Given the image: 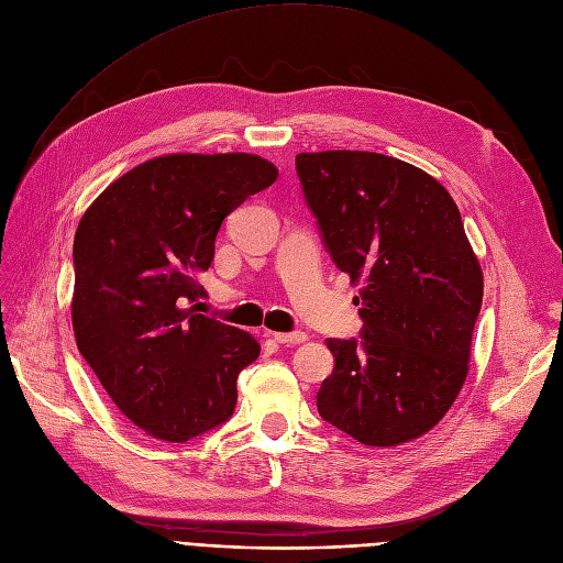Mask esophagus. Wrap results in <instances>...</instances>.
I'll list each match as a JSON object with an SVG mask.
<instances>
[{"label": "esophagus", "instance_id": "1", "mask_svg": "<svg viewBox=\"0 0 563 563\" xmlns=\"http://www.w3.org/2000/svg\"><path fill=\"white\" fill-rule=\"evenodd\" d=\"M274 339L283 345H299L306 341V334L303 331H289V334H274Z\"/></svg>", "mask_w": 563, "mask_h": 563}]
</instances>
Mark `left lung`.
Here are the masks:
<instances>
[{
  "instance_id": "left-lung-1",
  "label": "left lung",
  "mask_w": 563,
  "mask_h": 563,
  "mask_svg": "<svg viewBox=\"0 0 563 563\" xmlns=\"http://www.w3.org/2000/svg\"><path fill=\"white\" fill-rule=\"evenodd\" d=\"M297 174L331 260L360 283L362 339H329L322 420L391 448L427 433L460 394L483 271L445 187L364 151L299 153Z\"/></svg>"
}]
</instances>
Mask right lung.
<instances>
[{
	"label": "right lung",
	"instance_id": "right-lung-1",
	"mask_svg": "<svg viewBox=\"0 0 563 563\" xmlns=\"http://www.w3.org/2000/svg\"><path fill=\"white\" fill-rule=\"evenodd\" d=\"M278 169L247 153L164 155L134 166L80 218L71 322L80 355L124 418L185 443L236 408L239 373L260 343L197 313V276L222 220Z\"/></svg>",
	"mask_w": 563,
	"mask_h": 563
}]
</instances>
